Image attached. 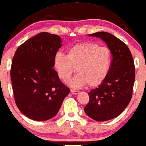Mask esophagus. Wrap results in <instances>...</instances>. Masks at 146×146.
<instances>
[{"label": "esophagus", "instance_id": "34e87169", "mask_svg": "<svg viewBox=\"0 0 146 146\" xmlns=\"http://www.w3.org/2000/svg\"><path fill=\"white\" fill-rule=\"evenodd\" d=\"M71 93L74 95H77L80 93V92H78V91H76V90H71Z\"/></svg>", "mask_w": 146, "mask_h": 146}]
</instances>
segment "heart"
I'll return each instance as SVG.
<instances>
[{
	"label": "heart",
	"mask_w": 146,
	"mask_h": 146,
	"mask_svg": "<svg viewBox=\"0 0 146 146\" xmlns=\"http://www.w3.org/2000/svg\"><path fill=\"white\" fill-rule=\"evenodd\" d=\"M111 51L92 42L76 44L69 48L68 54L56 52L54 67L58 77L68 81L76 70L78 72L69 82L72 87L96 88L101 85L108 76L112 64Z\"/></svg>",
	"instance_id": "b5f03b06"
}]
</instances>
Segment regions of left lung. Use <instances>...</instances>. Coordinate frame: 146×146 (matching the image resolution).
<instances>
[{"instance_id":"8db88e82","label":"left lung","mask_w":146,"mask_h":146,"mask_svg":"<svg viewBox=\"0 0 146 146\" xmlns=\"http://www.w3.org/2000/svg\"><path fill=\"white\" fill-rule=\"evenodd\" d=\"M89 36L101 38L111 51L113 60L104 82L88 93L86 115L96 121L115 119L129 104L135 80V66L130 50L124 42L111 33L101 31Z\"/></svg>"}]
</instances>
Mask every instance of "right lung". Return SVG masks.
<instances>
[{
    "label": "right lung",
    "instance_id": "obj_1",
    "mask_svg": "<svg viewBox=\"0 0 146 146\" xmlns=\"http://www.w3.org/2000/svg\"><path fill=\"white\" fill-rule=\"evenodd\" d=\"M62 40L57 35L38 33L19 46L10 70L12 90L19 110L29 119L44 121L54 117L70 89L52 68Z\"/></svg>",
    "mask_w": 146,
    "mask_h": 146
}]
</instances>
